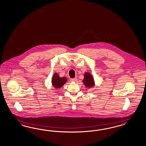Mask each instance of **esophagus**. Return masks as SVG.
<instances>
[{"label":"esophagus","instance_id":"34e87169","mask_svg":"<svg viewBox=\"0 0 146 146\" xmlns=\"http://www.w3.org/2000/svg\"><path fill=\"white\" fill-rule=\"evenodd\" d=\"M77 78H71L70 79V81L72 82H77Z\"/></svg>","mask_w":146,"mask_h":146}]
</instances>
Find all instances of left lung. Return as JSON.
I'll return each instance as SVG.
<instances>
[{
  "label": "left lung",
  "mask_w": 146,
  "mask_h": 146,
  "mask_svg": "<svg viewBox=\"0 0 146 146\" xmlns=\"http://www.w3.org/2000/svg\"><path fill=\"white\" fill-rule=\"evenodd\" d=\"M83 82L84 85L87 88H91L94 85L93 77L89 72H85L84 74V78Z\"/></svg>",
  "instance_id": "left-lung-1"
}]
</instances>
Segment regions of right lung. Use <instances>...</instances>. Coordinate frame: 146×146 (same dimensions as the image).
Returning <instances> with one entry per match:
<instances>
[{"label":"right lung","mask_w":146,"mask_h":146,"mask_svg":"<svg viewBox=\"0 0 146 146\" xmlns=\"http://www.w3.org/2000/svg\"><path fill=\"white\" fill-rule=\"evenodd\" d=\"M67 81V79L66 77H60L57 73H55L52 79V84L55 88H60L62 87L64 84H65Z\"/></svg>","instance_id":"obj_1"}]
</instances>
